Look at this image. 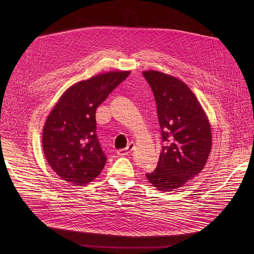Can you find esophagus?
<instances>
[{"instance_id": "1", "label": "esophagus", "mask_w": 254, "mask_h": 254, "mask_svg": "<svg viewBox=\"0 0 254 254\" xmlns=\"http://www.w3.org/2000/svg\"><path fill=\"white\" fill-rule=\"evenodd\" d=\"M133 147H134V143H133V142H129L126 149H121V150H119L117 153H118V155H119L120 157L127 156V155H128V154L133 150Z\"/></svg>"}]
</instances>
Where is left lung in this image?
I'll return each instance as SVG.
<instances>
[{
    "mask_svg": "<svg viewBox=\"0 0 254 254\" xmlns=\"http://www.w3.org/2000/svg\"><path fill=\"white\" fill-rule=\"evenodd\" d=\"M142 75L155 96L164 143L157 168L146 177L158 190L171 192L203 170L212 143L210 124L183 81L154 70Z\"/></svg>",
    "mask_w": 254,
    "mask_h": 254,
    "instance_id": "left-lung-1",
    "label": "left lung"
}]
</instances>
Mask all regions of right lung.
I'll return each instance as SVG.
<instances>
[{
    "instance_id": "obj_1",
    "label": "right lung",
    "mask_w": 254,
    "mask_h": 254,
    "mask_svg": "<svg viewBox=\"0 0 254 254\" xmlns=\"http://www.w3.org/2000/svg\"><path fill=\"white\" fill-rule=\"evenodd\" d=\"M117 71L93 76L68 88L43 129V150L53 171L77 186L95 179L106 163L96 134V108L128 75Z\"/></svg>"
}]
</instances>
